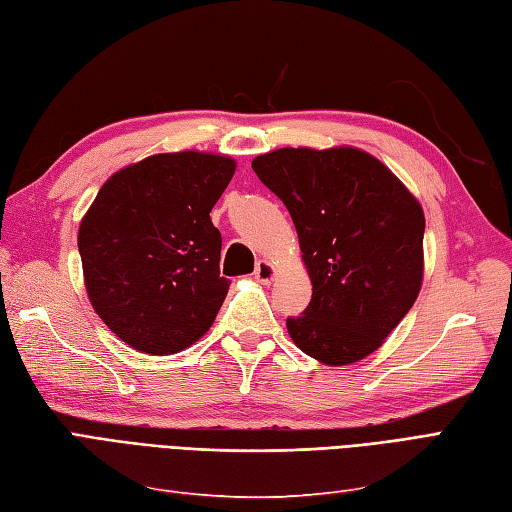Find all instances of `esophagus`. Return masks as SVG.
I'll list each match as a JSON object with an SVG mask.
<instances>
[{
	"label": "esophagus",
	"instance_id": "1",
	"mask_svg": "<svg viewBox=\"0 0 512 512\" xmlns=\"http://www.w3.org/2000/svg\"><path fill=\"white\" fill-rule=\"evenodd\" d=\"M254 276H256V280H258V282L271 284L273 280H276V276H278V269H276V265L269 263V260H260V263L256 265Z\"/></svg>",
	"mask_w": 512,
	"mask_h": 512
}]
</instances>
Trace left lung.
<instances>
[{
	"mask_svg": "<svg viewBox=\"0 0 512 512\" xmlns=\"http://www.w3.org/2000/svg\"><path fill=\"white\" fill-rule=\"evenodd\" d=\"M252 169L289 208L313 299L286 319L291 341L321 365L343 367L386 341L421 291L419 199L365 149L282 147Z\"/></svg>",
	"mask_w": 512,
	"mask_h": 512,
	"instance_id": "obj_1",
	"label": "left lung"
}]
</instances>
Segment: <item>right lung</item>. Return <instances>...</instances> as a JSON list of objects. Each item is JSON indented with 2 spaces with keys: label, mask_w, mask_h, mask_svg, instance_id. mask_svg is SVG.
<instances>
[{
  "label": "right lung",
  "mask_w": 512,
  "mask_h": 512,
  "mask_svg": "<svg viewBox=\"0 0 512 512\" xmlns=\"http://www.w3.org/2000/svg\"><path fill=\"white\" fill-rule=\"evenodd\" d=\"M234 171L197 149L147 156L112 173L82 217L86 295L132 350L178 354L213 326L230 282L210 210Z\"/></svg>",
  "instance_id": "right-lung-1"
}]
</instances>
